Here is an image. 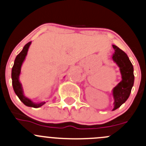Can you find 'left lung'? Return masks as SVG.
I'll return each instance as SVG.
<instances>
[{
	"instance_id": "left-lung-1",
	"label": "left lung",
	"mask_w": 146,
	"mask_h": 146,
	"mask_svg": "<svg viewBox=\"0 0 146 146\" xmlns=\"http://www.w3.org/2000/svg\"><path fill=\"white\" fill-rule=\"evenodd\" d=\"M113 47L115 52L112 59L119 68L122 76V80L113 88L112 91L114 99V108L113 110H115L119 108L129 96L131 89L134 85V67L127 54L116 45H113Z\"/></svg>"
}]
</instances>
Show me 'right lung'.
Returning a JSON list of instances; mask_svg holds the SVG:
<instances>
[{
  "instance_id": "right-lung-1",
  "label": "right lung",
  "mask_w": 146,
  "mask_h": 146,
  "mask_svg": "<svg viewBox=\"0 0 146 146\" xmlns=\"http://www.w3.org/2000/svg\"><path fill=\"white\" fill-rule=\"evenodd\" d=\"M31 42H29L24 45V48L21 52L15 58V62H14L13 67L12 68V87H13L14 91L17 96L19 97L20 101L25 106L29 107H33V108H39L45 104V102L42 101L40 103H34L31 99L24 96V91H23L22 86L21 82H19V76L21 73V68L22 66L23 62L25 60V58L27 55V52L29 47H30Z\"/></svg>"
}]
</instances>
